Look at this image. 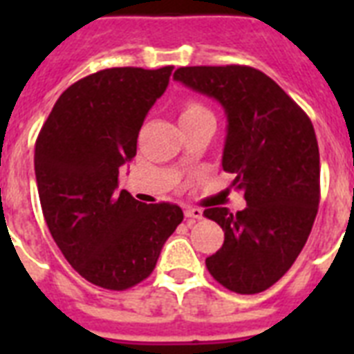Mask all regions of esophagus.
Listing matches in <instances>:
<instances>
[{"mask_svg":"<svg viewBox=\"0 0 354 354\" xmlns=\"http://www.w3.org/2000/svg\"><path fill=\"white\" fill-rule=\"evenodd\" d=\"M185 216L191 218V221H202L204 213H202V209H198V207H185Z\"/></svg>","mask_w":354,"mask_h":354,"instance_id":"obj_1","label":"esophagus"}]
</instances>
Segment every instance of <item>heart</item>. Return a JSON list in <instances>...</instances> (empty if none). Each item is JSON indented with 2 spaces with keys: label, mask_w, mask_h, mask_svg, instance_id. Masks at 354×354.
I'll return each instance as SVG.
<instances>
[{
  "label": "heart",
  "mask_w": 354,
  "mask_h": 354,
  "mask_svg": "<svg viewBox=\"0 0 354 354\" xmlns=\"http://www.w3.org/2000/svg\"><path fill=\"white\" fill-rule=\"evenodd\" d=\"M205 115H211L209 108L202 104L200 101H196V99H187L185 102H182L180 112H178L180 124H187V122L194 121V119L205 118Z\"/></svg>",
  "instance_id": "b5f03b06"
}]
</instances>
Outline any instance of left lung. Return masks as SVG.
<instances>
[{"label":"left lung","mask_w":354,"mask_h":354,"mask_svg":"<svg viewBox=\"0 0 354 354\" xmlns=\"http://www.w3.org/2000/svg\"><path fill=\"white\" fill-rule=\"evenodd\" d=\"M174 79L221 102L227 115L222 156L246 209L207 207L224 232L205 259L209 274L236 294H259L288 272L307 242L319 205V150L308 115L250 66L178 68Z\"/></svg>","instance_id":"left-lung-1"}]
</instances>
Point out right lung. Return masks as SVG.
Masks as SVG:
<instances>
[{
    "label": "right lung",
    "mask_w": 354,
    "mask_h": 354,
    "mask_svg": "<svg viewBox=\"0 0 354 354\" xmlns=\"http://www.w3.org/2000/svg\"><path fill=\"white\" fill-rule=\"evenodd\" d=\"M172 69L110 68L77 80L36 139L47 227L68 263L101 288L127 290L147 279L183 221L176 204H141L118 191L119 169L136 156L141 124Z\"/></svg>",
    "instance_id": "1"
}]
</instances>
